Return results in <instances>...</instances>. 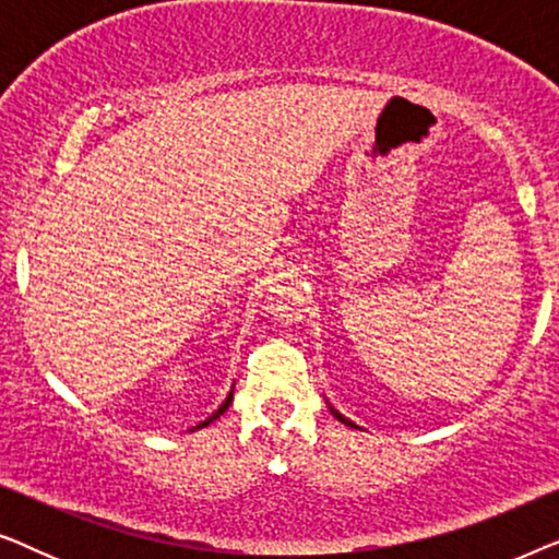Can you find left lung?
Returning <instances> with one entry per match:
<instances>
[{"instance_id":"1","label":"left lung","mask_w":559,"mask_h":559,"mask_svg":"<svg viewBox=\"0 0 559 559\" xmlns=\"http://www.w3.org/2000/svg\"><path fill=\"white\" fill-rule=\"evenodd\" d=\"M331 412H333V415H335V417H338V419H341V423H343V425H350V427H356L354 423H350V419H346V417H343V415H338V412H335V409H331Z\"/></svg>"}]
</instances>
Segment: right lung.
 Returning a JSON list of instances; mask_svg holds the SVG:
<instances>
[{
	"instance_id": "right-lung-1",
	"label": "right lung",
	"mask_w": 559,
	"mask_h": 559,
	"mask_svg": "<svg viewBox=\"0 0 559 559\" xmlns=\"http://www.w3.org/2000/svg\"><path fill=\"white\" fill-rule=\"evenodd\" d=\"M231 400H234V392H231V394H228V396H226V402H224V404H221V407H218L216 412H213V415H211L209 419H205V423H201V425H198V427H205V425H211V423H213V419H218L221 415H224V412L228 409V404H231Z\"/></svg>"
}]
</instances>
